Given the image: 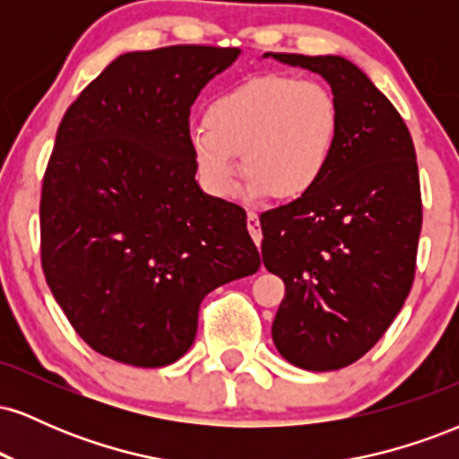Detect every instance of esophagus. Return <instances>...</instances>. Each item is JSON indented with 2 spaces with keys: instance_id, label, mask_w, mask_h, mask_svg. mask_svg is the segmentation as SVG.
Wrapping results in <instances>:
<instances>
[{
  "instance_id": "34e87169",
  "label": "esophagus",
  "mask_w": 459,
  "mask_h": 459,
  "mask_svg": "<svg viewBox=\"0 0 459 459\" xmlns=\"http://www.w3.org/2000/svg\"><path fill=\"white\" fill-rule=\"evenodd\" d=\"M247 230H250V237L255 239V244L261 246V239H263L261 222H259V215L255 212H247Z\"/></svg>"
}]
</instances>
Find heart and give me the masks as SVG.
I'll use <instances>...</instances> for the list:
<instances>
[{
	"instance_id": "heart-1",
	"label": "heart",
	"mask_w": 459,
	"mask_h": 459,
	"mask_svg": "<svg viewBox=\"0 0 459 459\" xmlns=\"http://www.w3.org/2000/svg\"><path fill=\"white\" fill-rule=\"evenodd\" d=\"M339 138L341 109L324 83L270 73L218 94L189 142L209 194H233L241 155L247 196L289 203L317 189Z\"/></svg>"
}]
</instances>
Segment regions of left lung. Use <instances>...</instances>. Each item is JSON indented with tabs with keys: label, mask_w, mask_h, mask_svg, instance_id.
<instances>
[{
	"label": "left lung",
	"mask_w": 459,
	"mask_h": 459,
	"mask_svg": "<svg viewBox=\"0 0 459 459\" xmlns=\"http://www.w3.org/2000/svg\"><path fill=\"white\" fill-rule=\"evenodd\" d=\"M270 56L324 77L341 109L324 181L261 215L263 263L284 282L273 345L299 368L334 371L382 339L412 289L423 224L416 152L393 103L350 60Z\"/></svg>",
	"instance_id": "8db88e82"
}]
</instances>
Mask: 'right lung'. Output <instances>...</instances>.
Masks as SVG:
<instances>
[{"label":"right lung","mask_w":459,"mask_h":459,"mask_svg":"<svg viewBox=\"0 0 459 459\" xmlns=\"http://www.w3.org/2000/svg\"><path fill=\"white\" fill-rule=\"evenodd\" d=\"M239 54L118 56L57 127L40 196L43 272L77 334L112 360L177 362L204 296L261 267L246 212L200 189L189 142V108Z\"/></svg>","instance_id":"add662e5"}]
</instances>
